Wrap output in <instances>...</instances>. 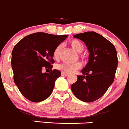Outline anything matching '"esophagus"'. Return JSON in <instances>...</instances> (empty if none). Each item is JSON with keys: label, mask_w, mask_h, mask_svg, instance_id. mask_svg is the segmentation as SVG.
<instances>
[{"label": "esophagus", "mask_w": 129, "mask_h": 129, "mask_svg": "<svg viewBox=\"0 0 129 129\" xmlns=\"http://www.w3.org/2000/svg\"><path fill=\"white\" fill-rule=\"evenodd\" d=\"M61 75L63 76H67L68 75V73H64V72H62V73H61Z\"/></svg>", "instance_id": "esophagus-1"}]
</instances>
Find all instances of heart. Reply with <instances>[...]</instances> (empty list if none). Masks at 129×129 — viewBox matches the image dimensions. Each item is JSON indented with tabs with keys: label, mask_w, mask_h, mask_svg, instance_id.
I'll return each mask as SVG.
<instances>
[{
	"label": "heart",
	"mask_w": 129,
	"mask_h": 129,
	"mask_svg": "<svg viewBox=\"0 0 129 129\" xmlns=\"http://www.w3.org/2000/svg\"><path fill=\"white\" fill-rule=\"evenodd\" d=\"M71 47L77 53H81L84 49V45L83 43L77 39H72L70 42ZM61 45H58L55 48L53 53V58L55 59H58L60 56ZM82 67V64L80 62H77L75 63H64L57 65V68L66 73H73L76 71L80 69Z\"/></svg>",
	"instance_id": "heart-1"
}]
</instances>
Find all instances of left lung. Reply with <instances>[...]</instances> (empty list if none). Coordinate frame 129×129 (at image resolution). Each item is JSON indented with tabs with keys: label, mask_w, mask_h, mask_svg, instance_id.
Listing matches in <instances>:
<instances>
[{
	"label": "left lung",
	"mask_w": 129,
	"mask_h": 129,
	"mask_svg": "<svg viewBox=\"0 0 129 129\" xmlns=\"http://www.w3.org/2000/svg\"><path fill=\"white\" fill-rule=\"evenodd\" d=\"M83 41L89 52L88 62L81 70L84 75L71 86L80 100L92 102L99 99L113 84L117 67V54L114 45L95 32L74 36Z\"/></svg>",
	"instance_id": "obj_1"
}]
</instances>
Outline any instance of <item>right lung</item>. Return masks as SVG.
I'll return each instance as SVG.
<instances>
[{"label":"right lung","mask_w":129,"mask_h":129,"mask_svg":"<svg viewBox=\"0 0 129 129\" xmlns=\"http://www.w3.org/2000/svg\"><path fill=\"white\" fill-rule=\"evenodd\" d=\"M68 37L36 33L24 37L15 45L12 53L13 79L22 95L33 102L47 99L52 93L60 71L52 70L55 48ZM49 69V73L42 72Z\"/></svg>","instance_id":"right-lung-1"}]
</instances>
